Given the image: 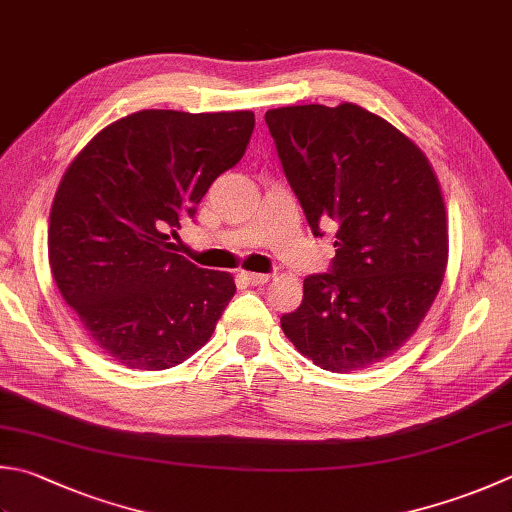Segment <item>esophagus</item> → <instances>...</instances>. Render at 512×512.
I'll return each instance as SVG.
<instances>
[{"instance_id":"1","label":"esophagus","mask_w":512,"mask_h":512,"mask_svg":"<svg viewBox=\"0 0 512 512\" xmlns=\"http://www.w3.org/2000/svg\"><path fill=\"white\" fill-rule=\"evenodd\" d=\"M243 278L249 283V285H265L269 283V274H258V272H243Z\"/></svg>"}]
</instances>
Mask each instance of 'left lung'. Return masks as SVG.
<instances>
[{
  "label": "left lung",
  "mask_w": 512,
  "mask_h": 512,
  "mask_svg": "<svg viewBox=\"0 0 512 512\" xmlns=\"http://www.w3.org/2000/svg\"><path fill=\"white\" fill-rule=\"evenodd\" d=\"M287 182L314 236L334 229L332 272L307 276L281 318L314 365L356 372L417 332L448 265V216L437 173L417 144L359 104L265 113Z\"/></svg>",
  "instance_id": "1"
}]
</instances>
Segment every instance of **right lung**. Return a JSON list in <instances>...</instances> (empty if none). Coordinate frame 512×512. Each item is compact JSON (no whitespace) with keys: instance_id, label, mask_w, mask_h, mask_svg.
Segmentation results:
<instances>
[{"instance_id":"add662e5","label":"right lung","mask_w":512,"mask_h":512,"mask_svg":"<svg viewBox=\"0 0 512 512\" xmlns=\"http://www.w3.org/2000/svg\"><path fill=\"white\" fill-rule=\"evenodd\" d=\"M252 111L144 109L104 127L66 167L48 223L55 285L84 332L131 370L187 361L236 294L169 243L243 158Z\"/></svg>"}]
</instances>
